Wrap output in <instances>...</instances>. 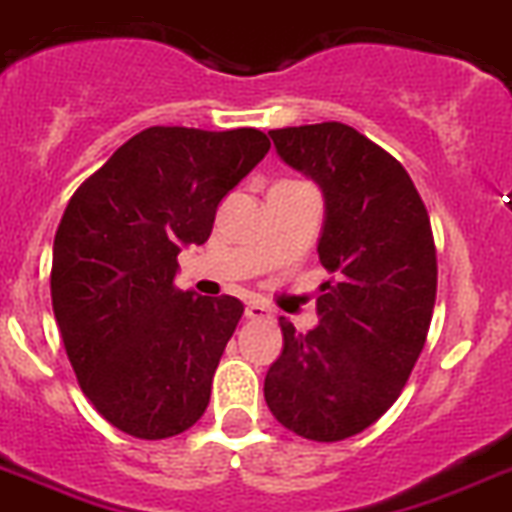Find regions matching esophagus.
Masks as SVG:
<instances>
[{
    "label": "esophagus",
    "instance_id": "obj_1",
    "mask_svg": "<svg viewBox=\"0 0 512 512\" xmlns=\"http://www.w3.org/2000/svg\"><path fill=\"white\" fill-rule=\"evenodd\" d=\"M246 318H251V321H269V318H274V313L272 308H266L264 303H248Z\"/></svg>",
    "mask_w": 512,
    "mask_h": 512
}]
</instances>
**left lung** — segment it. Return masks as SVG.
I'll list each match as a JSON object with an SVG mask.
<instances>
[{
  "instance_id": "1",
  "label": "left lung",
  "mask_w": 512,
  "mask_h": 512,
  "mask_svg": "<svg viewBox=\"0 0 512 512\" xmlns=\"http://www.w3.org/2000/svg\"><path fill=\"white\" fill-rule=\"evenodd\" d=\"M279 157L321 186L318 259L331 274L308 334L279 318L285 347L266 406L300 438L336 443L383 417L430 331L438 256L430 214L404 165L339 121L269 131Z\"/></svg>"
}]
</instances>
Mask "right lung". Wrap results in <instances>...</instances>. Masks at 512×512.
<instances>
[{"instance_id": "right-lung-1", "label": "right lung", "mask_w": 512, "mask_h": 512, "mask_svg": "<svg viewBox=\"0 0 512 512\" xmlns=\"http://www.w3.org/2000/svg\"><path fill=\"white\" fill-rule=\"evenodd\" d=\"M259 129L150 126L80 183L56 227L51 303L82 393L113 427L165 440L196 425L243 303L176 287L222 196L269 152Z\"/></svg>"}]
</instances>
